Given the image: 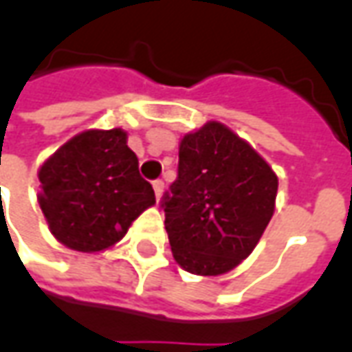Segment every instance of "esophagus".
I'll return each instance as SVG.
<instances>
[{
  "label": "esophagus",
  "mask_w": 352,
  "mask_h": 352,
  "mask_svg": "<svg viewBox=\"0 0 352 352\" xmlns=\"http://www.w3.org/2000/svg\"><path fill=\"white\" fill-rule=\"evenodd\" d=\"M153 188L154 194H156V201H160L162 194H164V183H162V181H154Z\"/></svg>",
  "instance_id": "1"
}]
</instances>
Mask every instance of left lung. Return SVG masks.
Returning a JSON list of instances; mask_svg holds the SVG:
<instances>
[{"instance_id": "1", "label": "left lung", "mask_w": 352, "mask_h": 352, "mask_svg": "<svg viewBox=\"0 0 352 352\" xmlns=\"http://www.w3.org/2000/svg\"><path fill=\"white\" fill-rule=\"evenodd\" d=\"M279 179L249 141L209 120L179 143V177L166 199V232L184 272L217 277L258 245L275 213Z\"/></svg>"}]
</instances>
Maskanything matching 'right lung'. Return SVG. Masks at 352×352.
I'll list each match as a JSON object with an SVG mask.
<instances>
[{
    "mask_svg": "<svg viewBox=\"0 0 352 352\" xmlns=\"http://www.w3.org/2000/svg\"><path fill=\"white\" fill-rule=\"evenodd\" d=\"M37 177V201L50 234L77 252L115 247L131 222L156 204L122 128L73 135L43 162Z\"/></svg>",
    "mask_w": 352,
    "mask_h": 352,
    "instance_id": "add662e5",
    "label": "right lung"
}]
</instances>
